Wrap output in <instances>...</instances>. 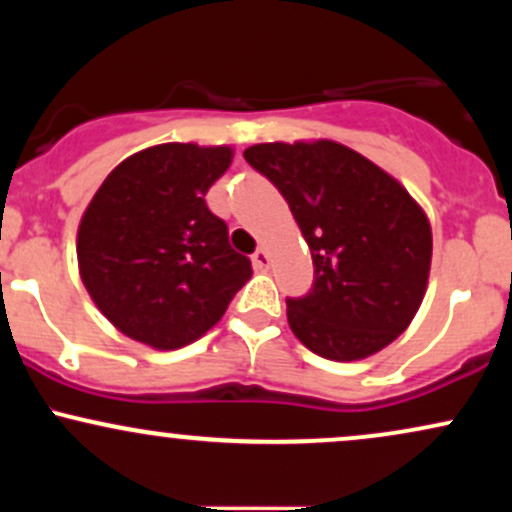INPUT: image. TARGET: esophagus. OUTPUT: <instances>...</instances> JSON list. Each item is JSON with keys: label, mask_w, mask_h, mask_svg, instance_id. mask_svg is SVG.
I'll return each mask as SVG.
<instances>
[{"label": "esophagus", "mask_w": 512, "mask_h": 512, "mask_svg": "<svg viewBox=\"0 0 512 512\" xmlns=\"http://www.w3.org/2000/svg\"><path fill=\"white\" fill-rule=\"evenodd\" d=\"M252 267H255L257 272H264V269L269 267V252L264 248H257L255 255H252Z\"/></svg>", "instance_id": "34e87169"}]
</instances>
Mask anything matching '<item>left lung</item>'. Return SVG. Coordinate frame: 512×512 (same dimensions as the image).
Here are the masks:
<instances>
[{
    "label": "left lung",
    "mask_w": 512,
    "mask_h": 512,
    "mask_svg": "<svg viewBox=\"0 0 512 512\" xmlns=\"http://www.w3.org/2000/svg\"><path fill=\"white\" fill-rule=\"evenodd\" d=\"M243 156L289 202L313 255V289L286 301L293 334L330 361H358L395 342L431 272V223L416 199L330 139L255 144Z\"/></svg>",
    "instance_id": "obj_1"
}]
</instances>
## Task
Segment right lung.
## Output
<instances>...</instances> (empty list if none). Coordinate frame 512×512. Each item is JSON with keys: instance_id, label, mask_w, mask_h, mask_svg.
<instances>
[{"instance_id": "obj_1", "label": "right lung", "mask_w": 512, "mask_h": 512, "mask_svg": "<svg viewBox=\"0 0 512 512\" xmlns=\"http://www.w3.org/2000/svg\"><path fill=\"white\" fill-rule=\"evenodd\" d=\"M231 161V146H149L103 180L81 216V281L134 342L158 351L195 342L252 276L204 202Z\"/></svg>"}]
</instances>
